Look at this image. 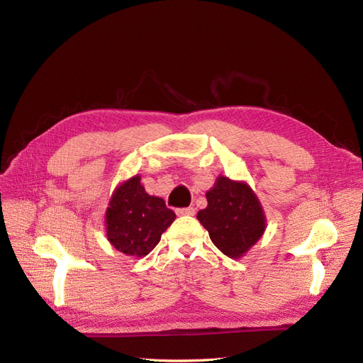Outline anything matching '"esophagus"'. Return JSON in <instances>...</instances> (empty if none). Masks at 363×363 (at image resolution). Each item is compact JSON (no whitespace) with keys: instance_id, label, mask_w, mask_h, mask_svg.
Masks as SVG:
<instances>
[{"instance_id":"obj_1","label":"esophagus","mask_w":363,"mask_h":363,"mask_svg":"<svg viewBox=\"0 0 363 363\" xmlns=\"http://www.w3.org/2000/svg\"><path fill=\"white\" fill-rule=\"evenodd\" d=\"M177 215H180V216H194L195 215V208L194 207L177 208Z\"/></svg>"}]
</instances>
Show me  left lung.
<instances>
[{"instance_id": "8db88e82", "label": "left lung", "mask_w": 363, "mask_h": 363, "mask_svg": "<svg viewBox=\"0 0 363 363\" xmlns=\"http://www.w3.org/2000/svg\"><path fill=\"white\" fill-rule=\"evenodd\" d=\"M207 207L196 218L208 232L212 242L225 256H244L265 230V215L250 186L219 177L206 194Z\"/></svg>"}]
</instances>
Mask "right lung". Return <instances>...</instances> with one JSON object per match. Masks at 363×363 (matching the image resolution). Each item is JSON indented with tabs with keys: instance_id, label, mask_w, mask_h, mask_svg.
Here are the masks:
<instances>
[{
	"instance_id": "right-lung-1",
	"label": "right lung",
	"mask_w": 363,
	"mask_h": 363,
	"mask_svg": "<svg viewBox=\"0 0 363 363\" xmlns=\"http://www.w3.org/2000/svg\"><path fill=\"white\" fill-rule=\"evenodd\" d=\"M174 219L175 213L159 196L148 195L136 175L113 194L106 213L107 239L128 256H147Z\"/></svg>"
}]
</instances>
